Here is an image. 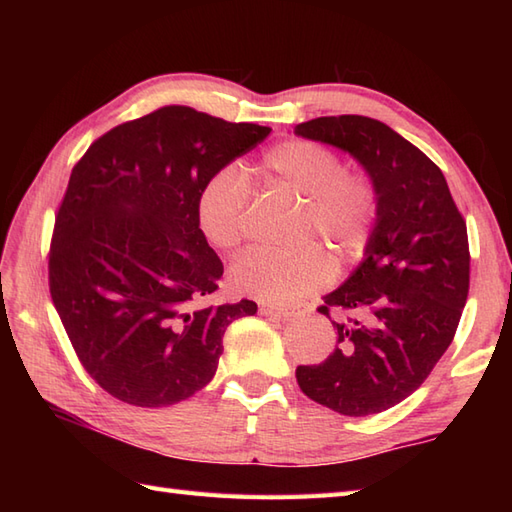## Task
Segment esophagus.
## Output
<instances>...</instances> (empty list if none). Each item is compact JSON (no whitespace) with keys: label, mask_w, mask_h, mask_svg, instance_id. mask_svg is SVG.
Wrapping results in <instances>:
<instances>
[{"label":"esophagus","mask_w":512,"mask_h":512,"mask_svg":"<svg viewBox=\"0 0 512 512\" xmlns=\"http://www.w3.org/2000/svg\"><path fill=\"white\" fill-rule=\"evenodd\" d=\"M259 312L266 314V317H279V319H292L297 314L292 308H275V306H262Z\"/></svg>","instance_id":"34e87169"}]
</instances>
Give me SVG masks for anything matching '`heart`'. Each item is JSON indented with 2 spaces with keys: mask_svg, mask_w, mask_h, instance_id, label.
Wrapping results in <instances>:
<instances>
[{
  "mask_svg": "<svg viewBox=\"0 0 512 512\" xmlns=\"http://www.w3.org/2000/svg\"><path fill=\"white\" fill-rule=\"evenodd\" d=\"M266 180L306 202L303 237H321L341 262L365 253L378 220V191L363 173L345 171L330 147L306 138L275 145L262 160ZM248 187L233 169H222L202 184L195 204L200 233L217 250H231L244 237ZM330 257L319 246L290 255L253 248L237 259L228 284L242 297L288 306L328 284Z\"/></svg>",
  "mask_w": 512,
  "mask_h": 512,
  "instance_id": "1",
  "label": "heart"
}]
</instances>
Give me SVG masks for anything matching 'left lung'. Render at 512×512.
<instances>
[{
	"label": "left lung",
	"mask_w": 512,
	"mask_h": 512,
	"mask_svg": "<svg viewBox=\"0 0 512 512\" xmlns=\"http://www.w3.org/2000/svg\"><path fill=\"white\" fill-rule=\"evenodd\" d=\"M295 134L361 162L378 191L365 259L323 297L336 345L299 365L303 394L343 416H372L416 391L447 352L469 295V237L449 184L409 140L367 116H321Z\"/></svg>",
	"instance_id": "8db88e82"
}]
</instances>
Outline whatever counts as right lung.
Wrapping results in <instances>:
<instances>
[{
  "mask_svg": "<svg viewBox=\"0 0 512 512\" xmlns=\"http://www.w3.org/2000/svg\"><path fill=\"white\" fill-rule=\"evenodd\" d=\"M270 127L167 105L94 140L76 162L50 244V295L70 343L107 394L167 407L211 383L222 336L257 312L206 306L224 266L195 204L213 173Z\"/></svg>",
  "mask_w": 512,
  "mask_h": 512,
  "instance_id": "1",
  "label": "right lung"
}]
</instances>
